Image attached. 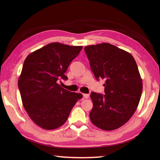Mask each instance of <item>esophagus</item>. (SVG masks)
I'll return each mask as SVG.
<instances>
[{
	"instance_id": "obj_1",
	"label": "esophagus",
	"mask_w": 160,
	"mask_h": 160,
	"mask_svg": "<svg viewBox=\"0 0 160 160\" xmlns=\"http://www.w3.org/2000/svg\"><path fill=\"white\" fill-rule=\"evenodd\" d=\"M83 97L84 98H86V99H87V98H89V94H87V93H84L83 94Z\"/></svg>"
}]
</instances>
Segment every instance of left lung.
Returning a JSON list of instances; mask_svg holds the SVG:
<instances>
[{
  "instance_id": "left-lung-1",
  "label": "left lung",
  "mask_w": 160,
  "mask_h": 160,
  "mask_svg": "<svg viewBox=\"0 0 160 160\" xmlns=\"http://www.w3.org/2000/svg\"><path fill=\"white\" fill-rule=\"evenodd\" d=\"M91 71L98 80H105L104 93L91 92V122L104 131L121 127L136 111L142 80L131 53L109 43L84 47Z\"/></svg>"
}]
</instances>
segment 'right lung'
Instances as JSON below:
<instances>
[{
	"mask_svg": "<svg viewBox=\"0 0 160 160\" xmlns=\"http://www.w3.org/2000/svg\"><path fill=\"white\" fill-rule=\"evenodd\" d=\"M82 49V46L52 42L26 58L18 85L23 107L38 127L46 130L61 127L82 98L58 84L61 79H68L64 73Z\"/></svg>",
	"mask_w": 160,
	"mask_h": 160,
	"instance_id": "right-lung-1",
	"label": "right lung"
}]
</instances>
